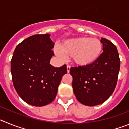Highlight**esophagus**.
Wrapping results in <instances>:
<instances>
[{"label": "esophagus", "instance_id": "1", "mask_svg": "<svg viewBox=\"0 0 129 129\" xmlns=\"http://www.w3.org/2000/svg\"><path fill=\"white\" fill-rule=\"evenodd\" d=\"M67 72H68V73L70 72V66L67 65Z\"/></svg>", "mask_w": 129, "mask_h": 129}]
</instances>
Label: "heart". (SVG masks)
Listing matches in <instances>:
<instances>
[{
	"label": "heart",
	"mask_w": 129,
	"mask_h": 129,
	"mask_svg": "<svg viewBox=\"0 0 129 129\" xmlns=\"http://www.w3.org/2000/svg\"><path fill=\"white\" fill-rule=\"evenodd\" d=\"M103 45L95 38L82 37L70 39L64 42L55 50L57 55L63 57L64 55L72 56L75 64L81 67L92 64L101 55Z\"/></svg>",
	"instance_id": "heart-1"
}]
</instances>
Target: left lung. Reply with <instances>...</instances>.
<instances>
[{"instance_id": "1", "label": "left lung", "mask_w": 129, "mask_h": 129, "mask_svg": "<svg viewBox=\"0 0 129 129\" xmlns=\"http://www.w3.org/2000/svg\"><path fill=\"white\" fill-rule=\"evenodd\" d=\"M103 52L95 62L72 67L73 91L81 103L95 106L104 103L114 91L120 68L117 48L107 39H101Z\"/></svg>"}]
</instances>
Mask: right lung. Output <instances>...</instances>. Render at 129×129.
I'll use <instances>...</instances> for the list:
<instances>
[{
    "label": "right lung",
    "instance_id": "add662e5",
    "mask_svg": "<svg viewBox=\"0 0 129 129\" xmlns=\"http://www.w3.org/2000/svg\"><path fill=\"white\" fill-rule=\"evenodd\" d=\"M50 34H37L18 44L11 61L13 86L22 100L35 107L50 103L57 95L58 86L67 65L57 68L50 64L54 43Z\"/></svg>",
    "mask_w": 129,
    "mask_h": 129
}]
</instances>
